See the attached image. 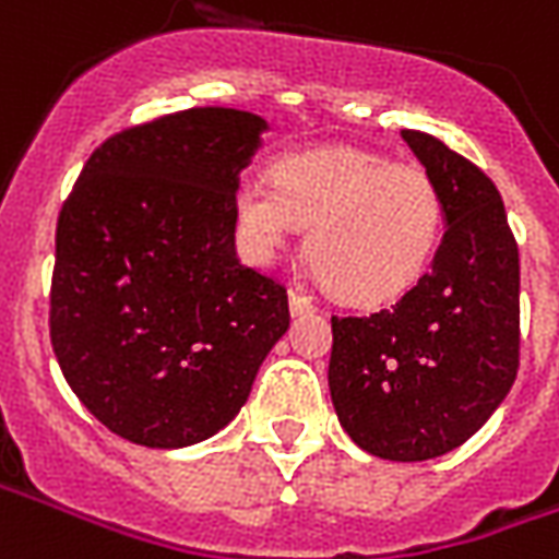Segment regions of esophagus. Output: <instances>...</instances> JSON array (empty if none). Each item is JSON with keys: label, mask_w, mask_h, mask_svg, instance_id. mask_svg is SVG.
<instances>
[{"label": "esophagus", "mask_w": 559, "mask_h": 559, "mask_svg": "<svg viewBox=\"0 0 559 559\" xmlns=\"http://www.w3.org/2000/svg\"><path fill=\"white\" fill-rule=\"evenodd\" d=\"M317 305L310 301L308 293H301V289H289V313L293 317H301V313H313Z\"/></svg>", "instance_id": "obj_1"}]
</instances>
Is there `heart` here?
Instances as JSON below:
<instances>
[{"mask_svg":"<svg viewBox=\"0 0 559 559\" xmlns=\"http://www.w3.org/2000/svg\"><path fill=\"white\" fill-rule=\"evenodd\" d=\"M272 181L246 178L234 193L237 223L254 254L270 258L308 228V261L336 296L374 305L402 296L428 270L445 204L421 166L364 148L278 157Z\"/></svg>","mask_w":559,"mask_h":559,"instance_id":"1","label":"heart"}]
</instances>
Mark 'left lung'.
<instances>
[{
	"mask_svg": "<svg viewBox=\"0 0 559 559\" xmlns=\"http://www.w3.org/2000/svg\"><path fill=\"white\" fill-rule=\"evenodd\" d=\"M445 204L431 270L395 305L331 317L340 425L364 451L449 454L498 411L519 372V246L496 185L442 140L402 131Z\"/></svg>",
	"mask_w": 559,
	"mask_h": 559,
	"instance_id": "left-lung-1",
	"label": "left lung"
}]
</instances>
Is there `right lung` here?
Masks as SVG:
<instances>
[{"label":"right lung","instance_id":"1","mask_svg":"<svg viewBox=\"0 0 559 559\" xmlns=\"http://www.w3.org/2000/svg\"><path fill=\"white\" fill-rule=\"evenodd\" d=\"M266 119L190 108L108 138L55 231L49 334L96 419L146 449L223 431L289 328L287 287L242 266L234 193Z\"/></svg>","mask_w":559,"mask_h":559}]
</instances>
